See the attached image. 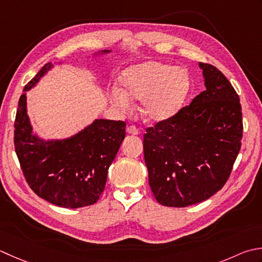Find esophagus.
<instances>
[{"instance_id": "obj_1", "label": "esophagus", "mask_w": 262, "mask_h": 262, "mask_svg": "<svg viewBox=\"0 0 262 262\" xmlns=\"http://www.w3.org/2000/svg\"><path fill=\"white\" fill-rule=\"evenodd\" d=\"M126 130H127L128 134H132V135H138V134H140V129H138V128H136L135 126H128Z\"/></svg>"}]
</instances>
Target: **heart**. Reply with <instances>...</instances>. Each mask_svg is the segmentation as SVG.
I'll list each match as a JSON object with an SVG mask.
<instances>
[{
    "label": "heart",
    "instance_id": "heart-1",
    "mask_svg": "<svg viewBox=\"0 0 262 262\" xmlns=\"http://www.w3.org/2000/svg\"><path fill=\"white\" fill-rule=\"evenodd\" d=\"M122 89L112 86L109 99L122 114L133 110V100H142V115L158 122L172 117L181 107L189 89L186 71L158 61L127 68L121 75Z\"/></svg>",
    "mask_w": 262,
    "mask_h": 262
}]
</instances>
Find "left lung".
<instances>
[{
	"label": "left lung",
	"instance_id": "obj_1",
	"mask_svg": "<svg viewBox=\"0 0 262 262\" xmlns=\"http://www.w3.org/2000/svg\"><path fill=\"white\" fill-rule=\"evenodd\" d=\"M199 66L206 90L144 134L148 184L157 201L166 207L192 206L222 189L241 148L243 124L237 93L216 67Z\"/></svg>",
	"mask_w": 262,
	"mask_h": 262
}]
</instances>
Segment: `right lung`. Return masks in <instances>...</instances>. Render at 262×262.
Returning a JSON list of instances; mask_svg holds the SVG:
<instances>
[{
	"label": "right lung",
	"instance_id": "obj_1",
	"mask_svg": "<svg viewBox=\"0 0 262 262\" xmlns=\"http://www.w3.org/2000/svg\"><path fill=\"white\" fill-rule=\"evenodd\" d=\"M104 50L99 54L109 53ZM46 63L25 86L14 121V148L30 188L46 201L76 209L94 204L104 191L107 169L124 141L126 124L121 120L95 119L64 140L39 138L33 133L27 115L29 91L52 68Z\"/></svg>",
	"mask_w": 262,
	"mask_h": 262
}]
</instances>
